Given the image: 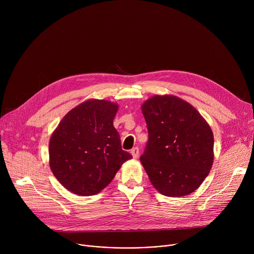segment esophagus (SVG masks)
<instances>
[{
	"label": "esophagus",
	"mask_w": 254,
	"mask_h": 254,
	"mask_svg": "<svg viewBox=\"0 0 254 254\" xmlns=\"http://www.w3.org/2000/svg\"><path fill=\"white\" fill-rule=\"evenodd\" d=\"M130 154H131V156H132L133 159H137V158H138V155H139V150H138V148L135 147V148L131 149V150H130Z\"/></svg>",
	"instance_id": "34e87169"
}]
</instances>
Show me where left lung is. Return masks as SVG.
I'll list each match as a JSON object with an SVG mask.
<instances>
[{
    "label": "left lung",
    "mask_w": 254,
    "mask_h": 254,
    "mask_svg": "<svg viewBox=\"0 0 254 254\" xmlns=\"http://www.w3.org/2000/svg\"><path fill=\"white\" fill-rule=\"evenodd\" d=\"M149 139L140 162L154 187L168 197L193 193L213 164L211 127L195 107L173 95H156L141 105Z\"/></svg>",
    "instance_id": "1"
}]
</instances>
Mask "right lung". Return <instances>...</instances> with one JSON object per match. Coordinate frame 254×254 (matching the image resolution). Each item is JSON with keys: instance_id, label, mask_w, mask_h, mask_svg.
<instances>
[{"instance_id": "1", "label": "right lung", "mask_w": 254, "mask_h": 254, "mask_svg": "<svg viewBox=\"0 0 254 254\" xmlns=\"http://www.w3.org/2000/svg\"><path fill=\"white\" fill-rule=\"evenodd\" d=\"M118 104L84 101L60 122L49 142L50 169L68 191L92 196L103 190L132 156L114 127Z\"/></svg>"}]
</instances>
